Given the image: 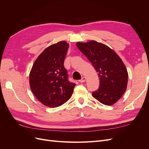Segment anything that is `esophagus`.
Masks as SVG:
<instances>
[{
  "label": "esophagus",
  "instance_id": "1",
  "mask_svg": "<svg viewBox=\"0 0 149 149\" xmlns=\"http://www.w3.org/2000/svg\"><path fill=\"white\" fill-rule=\"evenodd\" d=\"M86 77H83L80 80H79V81L80 82V83H84V82H85V81H86Z\"/></svg>",
  "mask_w": 149,
  "mask_h": 149
}]
</instances>
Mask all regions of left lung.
Instances as JSON below:
<instances>
[{"label":"left lung","instance_id":"obj_1","mask_svg":"<svg viewBox=\"0 0 149 149\" xmlns=\"http://www.w3.org/2000/svg\"><path fill=\"white\" fill-rule=\"evenodd\" d=\"M76 46L98 73L100 88L93 96L103 104H114L127 89L128 73L123 60L113 49L94 40L77 42Z\"/></svg>","mask_w":149,"mask_h":149}]
</instances>
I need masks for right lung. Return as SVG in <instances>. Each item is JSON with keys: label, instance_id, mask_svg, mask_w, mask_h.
I'll return each instance as SVG.
<instances>
[{"label": "right lung", "instance_id": "obj_1", "mask_svg": "<svg viewBox=\"0 0 149 149\" xmlns=\"http://www.w3.org/2000/svg\"><path fill=\"white\" fill-rule=\"evenodd\" d=\"M69 44L61 41L43 50L35 61L29 75L30 89L36 98L49 107L61 106L72 96L75 84L68 79L64 60Z\"/></svg>", "mask_w": 149, "mask_h": 149}]
</instances>
